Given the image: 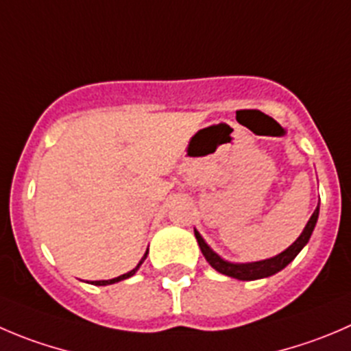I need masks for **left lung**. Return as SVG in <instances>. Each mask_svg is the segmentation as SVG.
Segmentation results:
<instances>
[{
    "instance_id": "8db88e82",
    "label": "left lung",
    "mask_w": 351,
    "mask_h": 351,
    "mask_svg": "<svg viewBox=\"0 0 351 351\" xmlns=\"http://www.w3.org/2000/svg\"><path fill=\"white\" fill-rule=\"evenodd\" d=\"M317 219H319V205H317L315 212L312 213L310 220L306 222L305 229L300 234V238L293 243L289 248H286L285 252L279 253V255L272 256V258L267 260H260V262H250V263H232L228 262V260L220 258L212 248L205 243V239L202 238L198 231L195 229V236L196 241H198L199 250H202L203 256L206 258V262L217 270V272L223 274V276H229V278L239 279V281H255V279H262V278H269V276H274V274H278L279 270L285 269L289 262L295 260V256L298 255L300 252L303 250V246L308 243L310 236H312L313 228H315Z\"/></svg>"
}]
</instances>
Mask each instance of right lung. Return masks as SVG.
Masks as SVG:
<instances>
[{
  "mask_svg": "<svg viewBox=\"0 0 351 351\" xmlns=\"http://www.w3.org/2000/svg\"><path fill=\"white\" fill-rule=\"evenodd\" d=\"M146 255H148V250H146V253H145V256H143V258H141V262H139L138 265H136L134 269L131 270V272H128V274H122V276H119V278L108 279V281H93V285H95V286H108V285H115V282H119V281H123V279H129V278H131V276H134V274H136V270H138L139 267H141V263L145 262V260H146Z\"/></svg>",
  "mask_w": 351,
  "mask_h": 351,
  "instance_id": "obj_1",
  "label": "right lung"
}]
</instances>
